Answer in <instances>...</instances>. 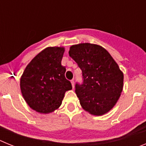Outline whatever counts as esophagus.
<instances>
[{
  "label": "esophagus",
  "instance_id": "esophagus-1",
  "mask_svg": "<svg viewBox=\"0 0 146 146\" xmlns=\"http://www.w3.org/2000/svg\"><path fill=\"white\" fill-rule=\"evenodd\" d=\"M71 83H72V88H74V80H71Z\"/></svg>",
  "mask_w": 146,
  "mask_h": 146
}]
</instances>
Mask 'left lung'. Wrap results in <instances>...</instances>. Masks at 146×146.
I'll use <instances>...</instances> for the list:
<instances>
[{
  "label": "left lung",
  "mask_w": 146,
  "mask_h": 146,
  "mask_svg": "<svg viewBox=\"0 0 146 146\" xmlns=\"http://www.w3.org/2000/svg\"><path fill=\"white\" fill-rule=\"evenodd\" d=\"M69 56L79 66L83 84H76L75 92L85 111L100 116L110 111L123 88V73L111 55L100 45H72Z\"/></svg>",
  "instance_id": "1"
}]
</instances>
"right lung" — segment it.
<instances>
[{
	"mask_svg": "<svg viewBox=\"0 0 146 146\" xmlns=\"http://www.w3.org/2000/svg\"><path fill=\"white\" fill-rule=\"evenodd\" d=\"M64 52V47L45 48L31 60L20 77L22 95L37 113L49 114L58 109L65 93L72 89L61 66Z\"/></svg>",
	"mask_w": 146,
	"mask_h": 146,
	"instance_id": "1",
	"label": "right lung"
}]
</instances>
